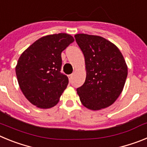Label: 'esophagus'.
<instances>
[{
  "instance_id": "esophagus-1",
  "label": "esophagus",
  "mask_w": 147,
  "mask_h": 147,
  "mask_svg": "<svg viewBox=\"0 0 147 147\" xmlns=\"http://www.w3.org/2000/svg\"><path fill=\"white\" fill-rule=\"evenodd\" d=\"M68 79H69V81L71 82V80H72V78H73V74H70V75H68Z\"/></svg>"
}]
</instances>
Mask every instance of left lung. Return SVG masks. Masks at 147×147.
I'll use <instances>...</instances> for the list:
<instances>
[{
	"mask_svg": "<svg viewBox=\"0 0 147 147\" xmlns=\"http://www.w3.org/2000/svg\"><path fill=\"white\" fill-rule=\"evenodd\" d=\"M85 57L86 79L76 89L80 101L92 110L106 108L121 93L127 76V66L118 49L104 37L86 34L74 36Z\"/></svg>",
	"mask_w": 147,
	"mask_h": 147,
	"instance_id": "left-lung-1",
	"label": "left lung"
}]
</instances>
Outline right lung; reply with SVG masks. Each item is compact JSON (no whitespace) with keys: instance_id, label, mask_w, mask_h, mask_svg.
<instances>
[{"instance_id":"obj_1","label":"right lung","mask_w":147,"mask_h":147,"mask_svg":"<svg viewBox=\"0 0 147 147\" xmlns=\"http://www.w3.org/2000/svg\"><path fill=\"white\" fill-rule=\"evenodd\" d=\"M74 37L65 33L42 37L23 51L15 71L26 98L39 108L48 109L59 102L68 84V78L60 72L61 54Z\"/></svg>"}]
</instances>
